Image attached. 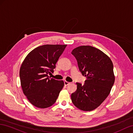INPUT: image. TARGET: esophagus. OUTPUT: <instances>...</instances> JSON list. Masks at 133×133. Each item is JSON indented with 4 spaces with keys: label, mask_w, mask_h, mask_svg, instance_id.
I'll return each mask as SVG.
<instances>
[{
    "label": "esophagus",
    "mask_w": 133,
    "mask_h": 133,
    "mask_svg": "<svg viewBox=\"0 0 133 133\" xmlns=\"http://www.w3.org/2000/svg\"><path fill=\"white\" fill-rule=\"evenodd\" d=\"M64 85L65 86H67V85H68L69 84H70V82H68V81H64Z\"/></svg>",
    "instance_id": "1"
}]
</instances>
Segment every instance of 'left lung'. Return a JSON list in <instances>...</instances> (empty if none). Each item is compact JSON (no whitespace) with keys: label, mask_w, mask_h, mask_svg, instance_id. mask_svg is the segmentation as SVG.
Wrapping results in <instances>:
<instances>
[{"label":"left lung","mask_w":133,"mask_h":133,"mask_svg":"<svg viewBox=\"0 0 133 133\" xmlns=\"http://www.w3.org/2000/svg\"><path fill=\"white\" fill-rule=\"evenodd\" d=\"M79 70L86 77L84 85L76 83L77 90L71 94L76 107L90 111L103 102L111 91L115 82L113 64L109 57L90 45H81L72 50Z\"/></svg>","instance_id":"1"}]
</instances>
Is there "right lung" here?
I'll use <instances>...</instances> for the list:
<instances>
[{
  "label": "right lung",
  "instance_id": "obj_1",
  "mask_svg": "<svg viewBox=\"0 0 133 133\" xmlns=\"http://www.w3.org/2000/svg\"><path fill=\"white\" fill-rule=\"evenodd\" d=\"M67 44H45L34 49L25 57L19 71L21 84L28 101L38 108L54 105L64 86L62 80L49 78Z\"/></svg>",
  "mask_w": 133,
  "mask_h": 133
}]
</instances>
